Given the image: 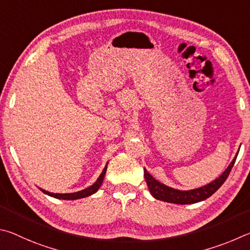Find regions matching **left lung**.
Instances as JSON below:
<instances>
[{
    "instance_id": "left-lung-1",
    "label": "left lung",
    "mask_w": 250,
    "mask_h": 250,
    "mask_svg": "<svg viewBox=\"0 0 250 250\" xmlns=\"http://www.w3.org/2000/svg\"><path fill=\"white\" fill-rule=\"evenodd\" d=\"M237 155L238 152L236 154L235 158L231 160V163L229 164V167H227V169L220 177L216 178L215 180H213L211 183H208V185L198 188V189L188 191L173 189V188H170L164 185V183L159 182L158 180H156L146 169H144V176H145L148 189H149L151 195L154 196L155 199L174 204H193L196 202H200V201L207 200L220 189L221 186L225 182L227 177H229L230 170L233 168L236 161V158H237Z\"/></svg>"
}]
</instances>
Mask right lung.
<instances>
[{"label": "right lung", "mask_w": 250, "mask_h": 250, "mask_svg": "<svg viewBox=\"0 0 250 250\" xmlns=\"http://www.w3.org/2000/svg\"><path fill=\"white\" fill-rule=\"evenodd\" d=\"M106 169H107V165L105 166V168L103 169L102 173L100 174V177L98 178V180H96L93 185L91 187L86 188L84 190H81V191H78V192H73V193H51V192H48L46 190H42L41 189L43 193L52 196V198H56V199H60V200H78V199H82V198H86V196L94 194L96 191L100 189L101 185H102L103 182V179L105 177V173H106Z\"/></svg>", "instance_id": "obj_1"}]
</instances>
